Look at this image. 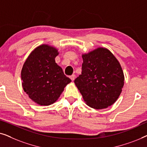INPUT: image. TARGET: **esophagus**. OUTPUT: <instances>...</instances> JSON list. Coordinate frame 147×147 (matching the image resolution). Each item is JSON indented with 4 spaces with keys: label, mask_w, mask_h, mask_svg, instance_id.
<instances>
[{
    "label": "esophagus",
    "mask_w": 147,
    "mask_h": 147,
    "mask_svg": "<svg viewBox=\"0 0 147 147\" xmlns=\"http://www.w3.org/2000/svg\"><path fill=\"white\" fill-rule=\"evenodd\" d=\"M69 78H70V79L72 80V81H74V80H75V78H76V75H74V74H73V75H71Z\"/></svg>",
    "instance_id": "obj_1"
}]
</instances>
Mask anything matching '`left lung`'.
I'll use <instances>...</instances> for the list:
<instances>
[{
	"mask_svg": "<svg viewBox=\"0 0 147 147\" xmlns=\"http://www.w3.org/2000/svg\"><path fill=\"white\" fill-rule=\"evenodd\" d=\"M82 74L74 83L90 107L102 109L116 101L124 86L119 62L109 50L98 48L82 55Z\"/></svg>",
	"mask_w": 147,
	"mask_h": 147,
	"instance_id": "8db88e82",
	"label": "left lung"
}]
</instances>
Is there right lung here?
I'll return each instance as SVG.
<instances>
[{
	"instance_id": "1",
	"label": "right lung",
	"mask_w": 147,
	"mask_h": 147,
	"mask_svg": "<svg viewBox=\"0 0 147 147\" xmlns=\"http://www.w3.org/2000/svg\"><path fill=\"white\" fill-rule=\"evenodd\" d=\"M57 50L42 45L31 52L22 68L23 90L39 105L48 106L57 100L71 80L55 63Z\"/></svg>"
}]
</instances>
